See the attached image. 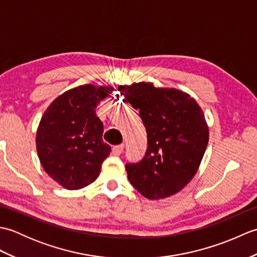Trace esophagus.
I'll return each mask as SVG.
<instances>
[{
    "label": "esophagus",
    "mask_w": 257,
    "mask_h": 257,
    "mask_svg": "<svg viewBox=\"0 0 257 257\" xmlns=\"http://www.w3.org/2000/svg\"><path fill=\"white\" fill-rule=\"evenodd\" d=\"M123 147H124L123 144L118 145V146H114L113 148H112V155L113 156H120V155H121L122 151H123Z\"/></svg>",
    "instance_id": "1"
}]
</instances>
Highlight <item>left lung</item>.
Here are the masks:
<instances>
[{
  "label": "left lung",
  "instance_id": "left-lung-1",
  "mask_svg": "<svg viewBox=\"0 0 257 257\" xmlns=\"http://www.w3.org/2000/svg\"><path fill=\"white\" fill-rule=\"evenodd\" d=\"M138 109L148 135V149L137 163H125L129 182L148 199H165L182 190L198 171L209 143L203 111L193 98L150 83L120 86Z\"/></svg>",
  "mask_w": 257,
  "mask_h": 257
}]
</instances>
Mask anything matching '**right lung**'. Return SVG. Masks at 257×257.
I'll list each match as a JSON object with an SVG mask.
<instances>
[{"label":"right lung","mask_w":257,"mask_h":257,"mask_svg":"<svg viewBox=\"0 0 257 257\" xmlns=\"http://www.w3.org/2000/svg\"><path fill=\"white\" fill-rule=\"evenodd\" d=\"M111 91V87L78 86L58 96L43 114L36 134L38 158L48 176L65 189L94 182L110 155L96 107Z\"/></svg>","instance_id":"obj_1"}]
</instances>
